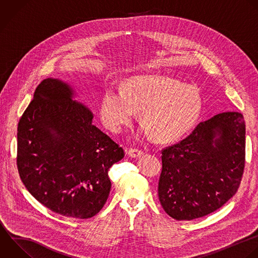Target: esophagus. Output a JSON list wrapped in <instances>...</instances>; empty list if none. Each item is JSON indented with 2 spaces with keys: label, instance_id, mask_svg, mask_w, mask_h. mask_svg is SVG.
Wrapping results in <instances>:
<instances>
[{
  "label": "esophagus",
  "instance_id": "obj_1",
  "mask_svg": "<svg viewBox=\"0 0 258 258\" xmlns=\"http://www.w3.org/2000/svg\"><path fill=\"white\" fill-rule=\"evenodd\" d=\"M126 154L130 157H139L143 154V150L141 149H138V148H130L126 151Z\"/></svg>",
  "mask_w": 258,
  "mask_h": 258
}]
</instances>
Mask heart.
Here are the masks:
<instances>
[{
    "mask_svg": "<svg viewBox=\"0 0 258 258\" xmlns=\"http://www.w3.org/2000/svg\"><path fill=\"white\" fill-rule=\"evenodd\" d=\"M140 110L145 123L143 134L159 141H172L184 135L197 122L202 111V98L196 88L161 76L129 79L124 90L108 88L101 102L105 127L118 133Z\"/></svg>",
    "mask_w": 258,
    "mask_h": 258,
    "instance_id": "obj_1",
    "label": "heart"
}]
</instances>
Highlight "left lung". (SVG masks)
<instances>
[{"label": "left lung", "mask_w": 258, "mask_h": 258, "mask_svg": "<svg viewBox=\"0 0 258 258\" xmlns=\"http://www.w3.org/2000/svg\"><path fill=\"white\" fill-rule=\"evenodd\" d=\"M158 198L175 220H192L221 208L239 188L245 166L242 114L225 112L161 150Z\"/></svg>", "instance_id": "1"}]
</instances>
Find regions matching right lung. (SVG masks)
<instances>
[{"label": "right lung", "mask_w": 258, "mask_h": 258, "mask_svg": "<svg viewBox=\"0 0 258 258\" xmlns=\"http://www.w3.org/2000/svg\"><path fill=\"white\" fill-rule=\"evenodd\" d=\"M72 97L61 81L46 79L38 85L18 124L17 168L43 206L66 217L89 219L104 207L111 189L108 171L125 153Z\"/></svg>", "instance_id": "right-lung-1"}]
</instances>
